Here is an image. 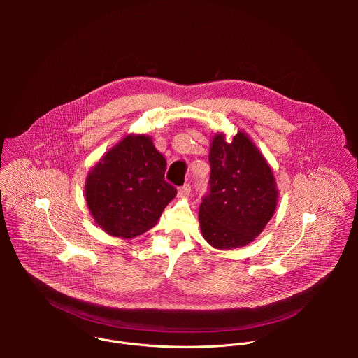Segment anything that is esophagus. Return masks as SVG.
I'll return each mask as SVG.
<instances>
[{
  "instance_id": "esophagus-1",
  "label": "esophagus",
  "mask_w": 358,
  "mask_h": 358,
  "mask_svg": "<svg viewBox=\"0 0 358 358\" xmlns=\"http://www.w3.org/2000/svg\"><path fill=\"white\" fill-rule=\"evenodd\" d=\"M189 191H191V185H189V184H184V185H181V187L178 188V195L185 196V195L189 194Z\"/></svg>"
}]
</instances>
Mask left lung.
Instances as JSON below:
<instances>
[{
    "instance_id": "8db88e82",
    "label": "left lung",
    "mask_w": 358,
    "mask_h": 358,
    "mask_svg": "<svg viewBox=\"0 0 358 358\" xmlns=\"http://www.w3.org/2000/svg\"><path fill=\"white\" fill-rule=\"evenodd\" d=\"M208 192L199 206L203 239L218 249H234L257 238L272 218L278 189L272 170L243 133L231 143L217 134L210 151Z\"/></svg>"
}]
</instances>
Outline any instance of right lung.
Instances as JSON below:
<instances>
[{
  "label": "right lung",
  "mask_w": 358,
  "mask_h": 358,
  "mask_svg": "<svg viewBox=\"0 0 358 358\" xmlns=\"http://www.w3.org/2000/svg\"><path fill=\"white\" fill-rule=\"evenodd\" d=\"M167 162L148 136H127L86 178V202L105 232L134 238L155 227L176 196L166 181Z\"/></svg>",
  "instance_id": "1"
}]
</instances>
